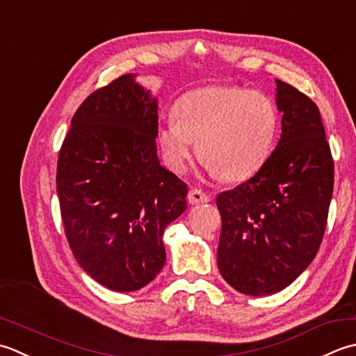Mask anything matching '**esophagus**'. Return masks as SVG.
<instances>
[{
	"mask_svg": "<svg viewBox=\"0 0 356 356\" xmlns=\"http://www.w3.org/2000/svg\"><path fill=\"white\" fill-rule=\"evenodd\" d=\"M187 200L191 204H201V202H207L210 200V197L206 192H202L201 188H192V191L187 195Z\"/></svg>",
	"mask_w": 356,
	"mask_h": 356,
	"instance_id": "esophagus-1",
	"label": "esophagus"
}]
</instances>
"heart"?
Here are the masks:
<instances>
[{
  "mask_svg": "<svg viewBox=\"0 0 356 356\" xmlns=\"http://www.w3.org/2000/svg\"><path fill=\"white\" fill-rule=\"evenodd\" d=\"M278 111L269 95L243 87L212 86L186 93L173 118L158 130L169 168L183 172L197 144L201 163L221 179L253 175L270 155L278 130Z\"/></svg>",
  "mask_w": 356,
  "mask_h": 356,
  "instance_id": "obj_1",
  "label": "heart"
}]
</instances>
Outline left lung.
<instances>
[{
  "mask_svg": "<svg viewBox=\"0 0 356 356\" xmlns=\"http://www.w3.org/2000/svg\"><path fill=\"white\" fill-rule=\"evenodd\" d=\"M282 112L278 146L244 183L216 197L221 215L218 269L250 296L277 293L320 249L333 192V158L320 108L277 79Z\"/></svg>",
  "mask_w": 356,
  "mask_h": 356,
  "instance_id": "obj_1",
  "label": "left lung"
}]
</instances>
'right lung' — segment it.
<instances>
[{
  "instance_id": "obj_1",
  "label": "right lung",
  "mask_w": 356,
  "mask_h": 356,
  "mask_svg": "<svg viewBox=\"0 0 356 356\" xmlns=\"http://www.w3.org/2000/svg\"><path fill=\"white\" fill-rule=\"evenodd\" d=\"M158 106L134 75L87 97L61 144L56 193L76 263L117 292L147 286L165 263V227L187 184L156 156Z\"/></svg>"
}]
</instances>
